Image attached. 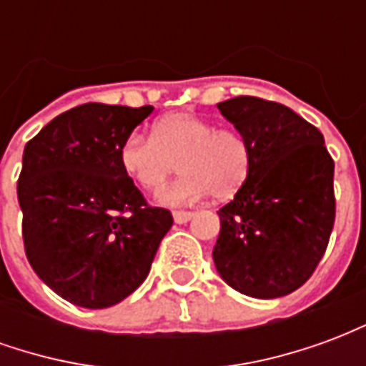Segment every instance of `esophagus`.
<instances>
[{
	"label": "esophagus",
	"instance_id": "obj_1",
	"mask_svg": "<svg viewBox=\"0 0 366 366\" xmlns=\"http://www.w3.org/2000/svg\"><path fill=\"white\" fill-rule=\"evenodd\" d=\"M172 217H174L176 223H188L194 217V214L192 212H174Z\"/></svg>",
	"mask_w": 366,
	"mask_h": 366
}]
</instances>
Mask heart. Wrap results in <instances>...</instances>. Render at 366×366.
Masks as SVG:
<instances>
[{"label":"heart","instance_id":"heart-1","mask_svg":"<svg viewBox=\"0 0 366 366\" xmlns=\"http://www.w3.org/2000/svg\"><path fill=\"white\" fill-rule=\"evenodd\" d=\"M121 170L147 192H160L176 168L184 174L159 196L162 206H184L235 196L249 178L253 152L243 133L215 127L194 113H168L152 123L151 139L131 133L119 149Z\"/></svg>","mask_w":366,"mask_h":366}]
</instances>
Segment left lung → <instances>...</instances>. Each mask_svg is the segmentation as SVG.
<instances>
[{"mask_svg": "<svg viewBox=\"0 0 366 366\" xmlns=\"http://www.w3.org/2000/svg\"><path fill=\"white\" fill-rule=\"evenodd\" d=\"M251 144L243 188L219 215L215 269L251 298L298 290L322 261L335 222L333 160L323 135L290 107L239 96L217 104Z\"/></svg>", "mask_w": 366, "mask_h": 366, "instance_id": "1", "label": "left lung"}]
</instances>
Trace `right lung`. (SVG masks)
I'll list each match as a JSON object with an SVG mask.
<instances>
[{"mask_svg":"<svg viewBox=\"0 0 366 366\" xmlns=\"http://www.w3.org/2000/svg\"><path fill=\"white\" fill-rule=\"evenodd\" d=\"M152 109L78 105L25 144L17 182L25 253L74 306L102 310L127 298L172 227L170 212L147 206L119 164L121 144Z\"/></svg>","mask_w":366,"mask_h":366,"instance_id":"1","label":"right lung"}]
</instances>
